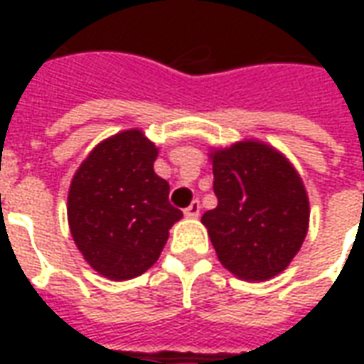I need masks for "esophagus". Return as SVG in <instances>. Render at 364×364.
Returning <instances> with one entry per match:
<instances>
[{
	"instance_id": "34e87169",
	"label": "esophagus",
	"mask_w": 364,
	"mask_h": 364,
	"mask_svg": "<svg viewBox=\"0 0 364 364\" xmlns=\"http://www.w3.org/2000/svg\"><path fill=\"white\" fill-rule=\"evenodd\" d=\"M198 214H200V205H198V200H193V203L185 208V216H187V218H197Z\"/></svg>"
}]
</instances>
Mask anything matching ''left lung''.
Returning <instances> with one entry per match:
<instances>
[{
  "mask_svg": "<svg viewBox=\"0 0 364 364\" xmlns=\"http://www.w3.org/2000/svg\"><path fill=\"white\" fill-rule=\"evenodd\" d=\"M218 206L203 214L218 261L237 279L259 282L289 267L310 224L302 177L284 154L250 138L210 148Z\"/></svg>",
  "mask_w": 364,
  "mask_h": 364,
  "instance_id": "obj_1",
  "label": "left lung"
}]
</instances>
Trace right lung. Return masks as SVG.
<instances>
[{"label": "right lung", "mask_w": 364, "mask_h": 364, "mask_svg": "<svg viewBox=\"0 0 364 364\" xmlns=\"http://www.w3.org/2000/svg\"><path fill=\"white\" fill-rule=\"evenodd\" d=\"M158 148L140 128L99 142L68 191V224L93 271L128 281L158 261L169 228L183 218L169 205V183L154 171Z\"/></svg>", "instance_id": "right-lung-1"}]
</instances>
